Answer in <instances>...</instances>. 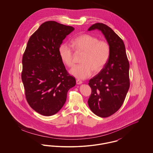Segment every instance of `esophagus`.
Masks as SVG:
<instances>
[{
  "label": "esophagus",
  "instance_id": "1",
  "mask_svg": "<svg viewBox=\"0 0 153 153\" xmlns=\"http://www.w3.org/2000/svg\"><path fill=\"white\" fill-rule=\"evenodd\" d=\"M76 83H77V84H81L82 83V81L79 79H77V80H76Z\"/></svg>",
  "mask_w": 153,
  "mask_h": 153
}]
</instances>
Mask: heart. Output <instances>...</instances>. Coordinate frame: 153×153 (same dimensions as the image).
Here are the masks:
<instances>
[{"label":"heart","mask_w":153,"mask_h":153,"mask_svg":"<svg viewBox=\"0 0 153 153\" xmlns=\"http://www.w3.org/2000/svg\"><path fill=\"white\" fill-rule=\"evenodd\" d=\"M71 44L72 47L66 43L61 44L58 52L68 67H72L74 64L73 51L77 53H83L80 60L82 64L75 66L70 71L77 78L84 79L89 77L93 71L95 73L101 71L109 60L111 48L105 41L85 34L73 38Z\"/></svg>","instance_id":"obj_1"}]
</instances>
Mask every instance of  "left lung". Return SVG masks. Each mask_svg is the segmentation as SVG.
<instances>
[{
  "instance_id": "obj_1",
  "label": "left lung",
  "mask_w": 153,
  "mask_h": 153,
  "mask_svg": "<svg viewBox=\"0 0 153 153\" xmlns=\"http://www.w3.org/2000/svg\"><path fill=\"white\" fill-rule=\"evenodd\" d=\"M102 31L111 48L109 60L102 71L89 81L91 95L88 103L98 117H107L122 105L130 88V64L123 40L111 28L102 23L92 25L88 31Z\"/></svg>"
}]
</instances>
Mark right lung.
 <instances>
[{
  "label": "right lung",
  "instance_id": "add662e5",
  "mask_svg": "<svg viewBox=\"0 0 153 153\" xmlns=\"http://www.w3.org/2000/svg\"><path fill=\"white\" fill-rule=\"evenodd\" d=\"M72 26L47 21L30 37L22 57L21 78L25 96L36 112L51 116L61 109L75 78L67 72L58 49Z\"/></svg>",
  "mask_w": 153,
  "mask_h": 153
}]
</instances>
